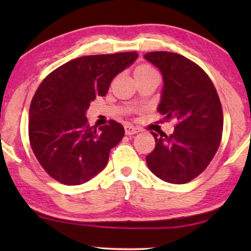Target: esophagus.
I'll return each mask as SVG.
<instances>
[{"instance_id": "34e87169", "label": "esophagus", "mask_w": 251, "mask_h": 251, "mask_svg": "<svg viewBox=\"0 0 251 251\" xmlns=\"http://www.w3.org/2000/svg\"><path fill=\"white\" fill-rule=\"evenodd\" d=\"M125 130L126 135H135V133H138L140 131L139 128H136V126H133L132 125H126Z\"/></svg>"}]
</instances>
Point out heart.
Here are the masks:
<instances>
[{"label": "heart", "mask_w": 251, "mask_h": 251, "mask_svg": "<svg viewBox=\"0 0 251 251\" xmlns=\"http://www.w3.org/2000/svg\"><path fill=\"white\" fill-rule=\"evenodd\" d=\"M151 73V72H155L152 67L149 66V65H142V66L137 67L135 73Z\"/></svg>", "instance_id": "heart-1"}]
</instances>
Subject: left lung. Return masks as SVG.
Returning <instances> with one entry per match:
<instances>
[{"mask_svg":"<svg viewBox=\"0 0 251 251\" xmlns=\"http://www.w3.org/2000/svg\"><path fill=\"white\" fill-rule=\"evenodd\" d=\"M144 58L162 74L157 112L177 122L170 136L152 132L155 149L146 156L147 167L167 183H188L208 167L221 143L223 111L217 91L203 70L181 54L155 51Z\"/></svg>","mask_w":251,"mask_h":251,"instance_id":"left-lung-1","label":"left lung"}]
</instances>
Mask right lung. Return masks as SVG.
<instances>
[{
	"mask_svg": "<svg viewBox=\"0 0 251 251\" xmlns=\"http://www.w3.org/2000/svg\"><path fill=\"white\" fill-rule=\"evenodd\" d=\"M137 58L135 51L75 58L40 84L29 107V142L53 179L81 185L106 167L109 151L121 142L125 128L113 120L92 128L85 114L91 100L107 94L113 78Z\"/></svg>",
	"mask_w": 251,
	"mask_h": 251,
	"instance_id": "1",
	"label": "right lung"
}]
</instances>
